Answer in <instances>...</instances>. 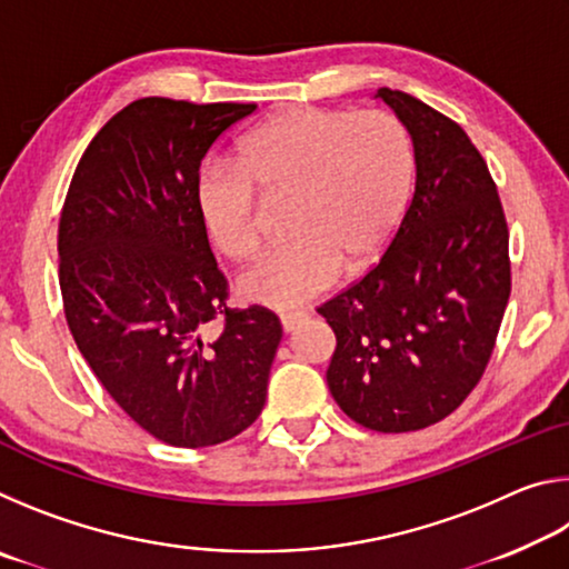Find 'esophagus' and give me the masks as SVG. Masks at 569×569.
Returning <instances> with one entry per match:
<instances>
[{"label": "esophagus", "mask_w": 569, "mask_h": 569, "mask_svg": "<svg viewBox=\"0 0 569 569\" xmlns=\"http://www.w3.org/2000/svg\"><path fill=\"white\" fill-rule=\"evenodd\" d=\"M306 319V313H286V316H281V326H283V331L286 333H291V331H296L298 326H301V321Z\"/></svg>", "instance_id": "34e87169"}]
</instances>
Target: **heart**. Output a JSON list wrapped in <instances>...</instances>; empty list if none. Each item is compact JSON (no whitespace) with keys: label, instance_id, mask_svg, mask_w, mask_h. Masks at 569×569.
Instances as JSON below:
<instances>
[{"label":"heart","instance_id":"obj_1","mask_svg":"<svg viewBox=\"0 0 569 569\" xmlns=\"http://www.w3.org/2000/svg\"><path fill=\"white\" fill-rule=\"evenodd\" d=\"M413 188V146L387 110L293 108L248 134L238 160L210 158L196 203L230 261H248L263 240L261 192L291 196V238L240 276L250 303L293 311L346 271L371 266L397 233Z\"/></svg>","mask_w":569,"mask_h":569}]
</instances>
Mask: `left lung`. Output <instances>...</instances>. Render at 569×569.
Returning a JSON list of instances; mask_svg holds the SVG:
<instances>
[{"label":"left lung","instance_id":"1","mask_svg":"<svg viewBox=\"0 0 569 569\" xmlns=\"http://www.w3.org/2000/svg\"><path fill=\"white\" fill-rule=\"evenodd\" d=\"M411 134L417 186L381 261L319 313L336 333L326 381L383 435L449 417L477 387L509 301V233L485 158L455 120L377 92Z\"/></svg>","mask_w":569,"mask_h":569}]
</instances>
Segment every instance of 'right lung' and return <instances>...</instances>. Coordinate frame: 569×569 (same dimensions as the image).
Returning <instances> with one entry per match:
<instances>
[{
	"mask_svg": "<svg viewBox=\"0 0 569 569\" xmlns=\"http://www.w3.org/2000/svg\"><path fill=\"white\" fill-rule=\"evenodd\" d=\"M256 104L142 98L77 162L60 218V288L84 361L128 417L170 447L238 437L266 403L281 321L228 308L196 203L200 162ZM224 329L213 340L204 326Z\"/></svg>",
	"mask_w": 569,
	"mask_h": 569,
	"instance_id": "obj_1",
	"label": "right lung"
}]
</instances>
